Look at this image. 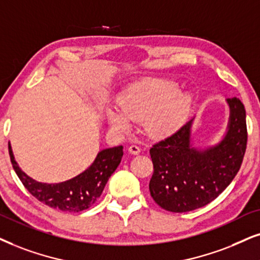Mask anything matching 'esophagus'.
Masks as SVG:
<instances>
[{"instance_id": "esophagus-1", "label": "esophagus", "mask_w": 260, "mask_h": 260, "mask_svg": "<svg viewBox=\"0 0 260 260\" xmlns=\"http://www.w3.org/2000/svg\"><path fill=\"white\" fill-rule=\"evenodd\" d=\"M128 152H131L132 154L140 153V147L138 145H131L129 147H128Z\"/></svg>"}]
</instances>
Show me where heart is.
Segmentation results:
<instances>
[{"mask_svg": "<svg viewBox=\"0 0 260 260\" xmlns=\"http://www.w3.org/2000/svg\"><path fill=\"white\" fill-rule=\"evenodd\" d=\"M170 81L145 79L131 85L119 100L120 110H111L108 120L111 127L124 132L131 121H145L146 131L156 137L173 133L185 120L189 107L187 94H177Z\"/></svg>", "mask_w": 260, "mask_h": 260, "instance_id": "1", "label": "heart"}]
</instances>
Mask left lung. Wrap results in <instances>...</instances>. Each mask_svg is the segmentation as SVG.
Instances as JSON below:
<instances>
[{
    "label": "left lung",
    "mask_w": 260,
    "mask_h": 260,
    "mask_svg": "<svg viewBox=\"0 0 260 260\" xmlns=\"http://www.w3.org/2000/svg\"><path fill=\"white\" fill-rule=\"evenodd\" d=\"M229 131L219 145L199 152L189 147L190 121L150 149L153 174L149 189L154 203L170 212H187L215 200L233 181L247 147L246 111L228 98Z\"/></svg>",
    "instance_id": "left-lung-1"
}]
</instances>
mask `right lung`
<instances>
[{
  "label": "right lung",
  "mask_w": 260,
  "mask_h": 260,
  "mask_svg": "<svg viewBox=\"0 0 260 260\" xmlns=\"http://www.w3.org/2000/svg\"><path fill=\"white\" fill-rule=\"evenodd\" d=\"M122 146L106 149L97 154L96 159L80 175L61 183L47 185L28 177L16 164L12 147L8 144L13 169L15 170L25 188L38 202L50 208L66 212H80L90 208L100 198L108 180L122 158Z\"/></svg>",
  "instance_id": "1"
}]
</instances>
